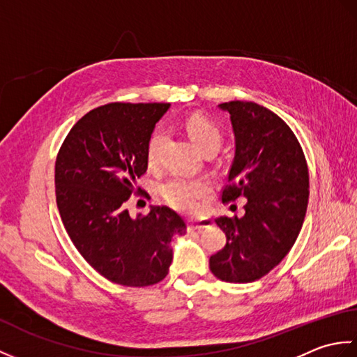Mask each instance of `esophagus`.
<instances>
[{
	"label": "esophagus",
	"mask_w": 357,
	"mask_h": 357,
	"mask_svg": "<svg viewBox=\"0 0 357 357\" xmlns=\"http://www.w3.org/2000/svg\"><path fill=\"white\" fill-rule=\"evenodd\" d=\"M211 222L208 219H201V221H188V230L190 231H201L204 229H207L210 227Z\"/></svg>",
	"instance_id": "34e87169"
}]
</instances>
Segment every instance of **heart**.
Instances as JSON below:
<instances>
[{
	"mask_svg": "<svg viewBox=\"0 0 357 357\" xmlns=\"http://www.w3.org/2000/svg\"><path fill=\"white\" fill-rule=\"evenodd\" d=\"M184 127L190 139L198 146L206 155H213L221 147L224 141V132L215 119L204 115V113H193L184 121ZM165 130L162 127H156L150 133L146 149L147 162L150 167L159 164L161 150L165 142ZM210 192V183L206 178H184L172 176L161 185V196L167 204L181 211H195L199 206V199Z\"/></svg>",
	"mask_w": 357,
	"mask_h": 357,
	"instance_id": "1",
	"label": "heart"
}]
</instances>
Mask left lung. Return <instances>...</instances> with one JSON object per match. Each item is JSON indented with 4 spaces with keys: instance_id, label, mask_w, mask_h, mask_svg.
<instances>
[{
    "instance_id": "1",
    "label": "left lung",
    "mask_w": 357,
    "mask_h": 357,
    "mask_svg": "<svg viewBox=\"0 0 357 357\" xmlns=\"http://www.w3.org/2000/svg\"><path fill=\"white\" fill-rule=\"evenodd\" d=\"M236 151L222 202L245 196L242 218H216L225 236L210 256L213 275L231 284L261 279L290 252L304 224L308 204V167L293 130L276 113L248 101H229Z\"/></svg>"
}]
</instances>
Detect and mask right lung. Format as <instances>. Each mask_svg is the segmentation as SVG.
Listing matches in <instances>:
<instances>
[{"label":"right lung","instance_id":"obj_1","mask_svg":"<svg viewBox=\"0 0 357 357\" xmlns=\"http://www.w3.org/2000/svg\"><path fill=\"white\" fill-rule=\"evenodd\" d=\"M169 102H109L72 127L55 162L59 216L81 256L110 282L147 287L162 280L170 247L187 225L176 211L153 206L133 219L126 202L142 193L147 141Z\"/></svg>","mask_w":357,"mask_h":357}]
</instances>
